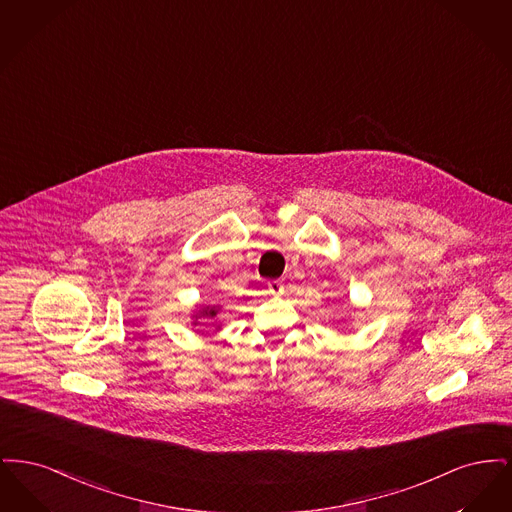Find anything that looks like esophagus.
Wrapping results in <instances>:
<instances>
[{
	"instance_id": "34e87169",
	"label": "esophagus",
	"mask_w": 512,
	"mask_h": 512,
	"mask_svg": "<svg viewBox=\"0 0 512 512\" xmlns=\"http://www.w3.org/2000/svg\"><path fill=\"white\" fill-rule=\"evenodd\" d=\"M268 292L272 293V295H282L284 293V284L280 280H272V282H268Z\"/></svg>"
}]
</instances>
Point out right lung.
<instances>
[{
    "instance_id": "obj_1",
    "label": "right lung",
    "mask_w": 512,
    "mask_h": 512,
    "mask_svg": "<svg viewBox=\"0 0 512 512\" xmlns=\"http://www.w3.org/2000/svg\"><path fill=\"white\" fill-rule=\"evenodd\" d=\"M215 315H217V311H213V309H211V311H203V315H201V317H215Z\"/></svg>"
}]
</instances>
